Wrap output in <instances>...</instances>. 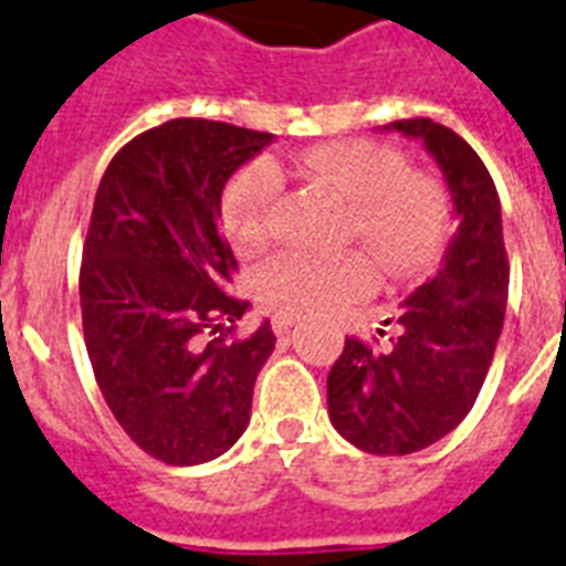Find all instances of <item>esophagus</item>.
Wrapping results in <instances>:
<instances>
[{
    "instance_id": "1",
    "label": "esophagus",
    "mask_w": 566,
    "mask_h": 566,
    "mask_svg": "<svg viewBox=\"0 0 566 566\" xmlns=\"http://www.w3.org/2000/svg\"><path fill=\"white\" fill-rule=\"evenodd\" d=\"M297 321L301 318H297L295 312H277V315L271 318V324H274V333H277V336H286L289 329L295 327Z\"/></svg>"
}]
</instances>
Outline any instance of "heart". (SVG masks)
<instances>
[{"label":"heart","instance_id":"obj_1","mask_svg":"<svg viewBox=\"0 0 566 566\" xmlns=\"http://www.w3.org/2000/svg\"><path fill=\"white\" fill-rule=\"evenodd\" d=\"M297 169L350 201L347 237L359 239L388 274H415L441 254L450 224L444 187L429 175L406 171L395 148L338 139L297 157ZM280 184L277 166L265 157L230 178L221 196V224L242 254L265 245ZM370 286L374 265L361 251H280L256 271L262 301L286 312L333 310L368 295Z\"/></svg>","mask_w":566,"mask_h":566}]
</instances>
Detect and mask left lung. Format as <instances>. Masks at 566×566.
Wrapping results in <instances>:
<instances>
[{
    "label": "left lung",
    "instance_id": "1",
    "mask_svg": "<svg viewBox=\"0 0 566 566\" xmlns=\"http://www.w3.org/2000/svg\"><path fill=\"white\" fill-rule=\"evenodd\" d=\"M382 130L423 143L444 175L459 228L441 269L400 304V333L388 350L345 338L329 368L327 409L338 436L365 453L406 455L453 432L476 403L503 333L509 256L500 196L476 151L432 119Z\"/></svg>",
    "mask_w": 566,
    "mask_h": 566
}]
</instances>
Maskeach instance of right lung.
<instances>
[{"instance_id":"obj_1","label":"right lung","mask_w":566,"mask_h":566,"mask_svg":"<svg viewBox=\"0 0 566 566\" xmlns=\"http://www.w3.org/2000/svg\"><path fill=\"white\" fill-rule=\"evenodd\" d=\"M271 139L228 122H163L98 184L81 262L90 365L119 427L166 464H205L237 444L277 342L269 321L228 338L248 301L224 292L237 260L219 224L228 180Z\"/></svg>"}]
</instances>
